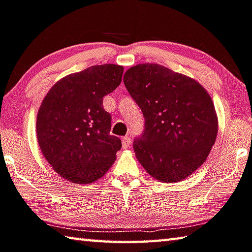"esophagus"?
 Returning <instances> with one entry per match:
<instances>
[{
  "label": "esophagus",
  "instance_id": "obj_1",
  "mask_svg": "<svg viewBox=\"0 0 252 252\" xmlns=\"http://www.w3.org/2000/svg\"><path fill=\"white\" fill-rule=\"evenodd\" d=\"M131 139H130V136H125V138H122V146L125 149H126V148H129L130 146V144H131Z\"/></svg>",
  "mask_w": 252,
  "mask_h": 252
}]
</instances>
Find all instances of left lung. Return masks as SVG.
Segmentation results:
<instances>
[{
  "instance_id": "obj_1",
  "label": "left lung",
  "mask_w": 252,
  "mask_h": 252,
  "mask_svg": "<svg viewBox=\"0 0 252 252\" xmlns=\"http://www.w3.org/2000/svg\"><path fill=\"white\" fill-rule=\"evenodd\" d=\"M123 82L144 117L143 132L133 141L141 165L164 183L189 176L206 161L217 136V116L207 91L157 63L131 67Z\"/></svg>"
}]
</instances>
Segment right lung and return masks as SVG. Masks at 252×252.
I'll return each instance as SVG.
<instances>
[{
	"label": "right lung",
	"instance_id": "right-lung-1",
	"mask_svg": "<svg viewBox=\"0 0 252 252\" xmlns=\"http://www.w3.org/2000/svg\"><path fill=\"white\" fill-rule=\"evenodd\" d=\"M123 67L93 66L56 82L44 98L36 132L54 171L71 183L86 184L107 173L121 149L110 134L111 114L103 97L121 84Z\"/></svg>",
	"mask_w": 252,
	"mask_h": 252
}]
</instances>
